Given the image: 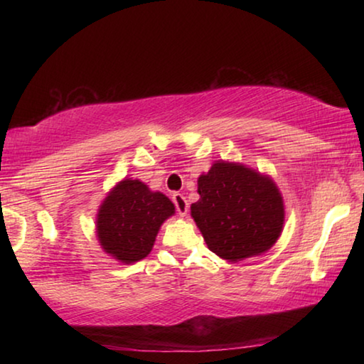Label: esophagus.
Segmentation results:
<instances>
[{"label":"esophagus","mask_w":364,"mask_h":364,"mask_svg":"<svg viewBox=\"0 0 364 364\" xmlns=\"http://www.w3.org/2000/svg\"><path fill=\"white\" fill-rule=\"evenodd\" d=\"M171 200H173V204L176 207V212L180 213L181 217H184V215L188 213V208H189L186 197H184L183 194H180V193H175L173 196H171Z\"/></svg>","instance_id":"1"}]
</instances>
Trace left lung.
Returning a JSON list of instances; mask_svg holds the SVG:
<instances>
[{
  "instance_id": "left-lung-1",
  "label": "left lung",
  "mask_w": 364,
  "mask_h": 364,
  "mask_svg": "<svg viewBox=\"0 0 364 364\" xmlns=\"http://www.w3.org/2000/svg\"><path fill=\"white\" fill-rule=\"evenodd\" d=\"M191 215L213 254L230 262L267 252L279 237L284 205L276 184L244 165L217 162L197 181Z\"/></svg>"
}]
</instances>
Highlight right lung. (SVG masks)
<instances>
[{"mask_svg":"<svg viewBox=\"0 0 364 364\" xmlns=\"http://www.w3.org/2000/svg\"><path fill=\"white\" fill-rule=\"evenodd\" d=\"M173 213L167 196L152 193L138 180H123L102 202L97 237L107 254L122 263H134L152 250L160 225Z\"/></svg>","mask_w":364,"mask_h":364,"instance_id":"add662e5","label":"right lung"}]
</instances>
